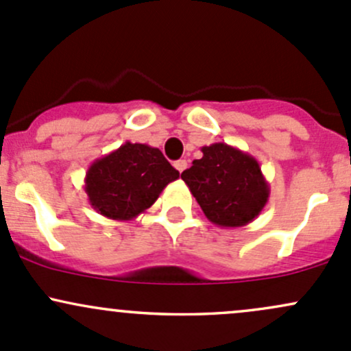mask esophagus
I'll list each match as a JSON object with an SVG mask.
<instances>
[{"label":"esophagus","mask_w":351,"mask_h":351,"mask_svg":"<svg viewBox=\"0 0 351 351\" xmlns=\"http://www.w3.org/2000/svg\"><path fill=\"white\" fill-rule=\"evenodd\" d=\"M186 166H188V163H186V160H178V161H175V168L178 169L180 173H183L186 169Z\"/></svg>","instance_id":"obj_1"}]
</instances>
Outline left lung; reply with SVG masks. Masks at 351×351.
Listing matches in <instances>:
<instances>
[{"instance_id":"left-lung-1","label":"left lung","mask_w":351,"mask_h":351,"mask_svg":"<svg viewBox=\"0 0 351 351\" xmlns=\"http://www.w3.org/2000/svg\"><path fill=\"white\" fill-rule=\"evenodd\" d=\"M202 153L182 180L206 219L225 228L252 222L271 193L256 158L225 143L204 146Z\"/></svg>"}]
</instances>
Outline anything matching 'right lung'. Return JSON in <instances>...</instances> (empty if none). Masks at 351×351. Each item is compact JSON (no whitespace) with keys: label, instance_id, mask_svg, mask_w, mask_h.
<instances>
[{"label":"right lung","instance_id":"1","mask_svg":"<svg viewBox=\"0 0 351 351\" xmlns=\"http://www.w3.org/2000/svg\"><path fill=\"white\" fill-rule=\"evenodd\" d=\"M178 178L158 147L128 141L88 166L84 190L97 213L110 220H132Z\"/></svg>","mask_w":351,"mask_h":351}]
</instances>
